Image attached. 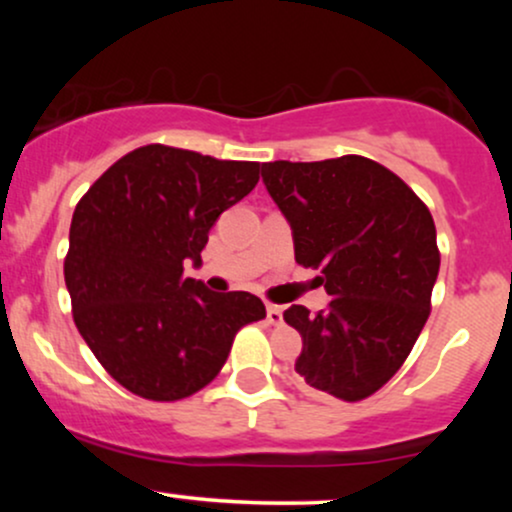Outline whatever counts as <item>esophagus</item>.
<instances>
[{
  "label": "esophagus",
  "instance_id": "esophagus-1",
  "mask_svg": "<svg viewBox=\"0 0 512 512\" xmlns=\"http://www.w3.org/2000/svg\"><path fill=\"white\" fill-rule=\"evenodd\" d=\"M267 320L272 322V325H281V322H284V310H281L279 305H267Z\"/></svg>",
  "mask_w": 512,
  "mask_h": 512
}]
</instances>
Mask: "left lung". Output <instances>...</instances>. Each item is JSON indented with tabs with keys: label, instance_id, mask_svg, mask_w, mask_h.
I'll list each match as a JSON object with an SVG mask.
<instances>
[{
	"label": "left lung",
	"instance_id": "obj_1",
	"mask_svg": "<svg viewBox=\"0 0 512 512\" xmlns=\"http://www.w3.org/2000/svg\"><path fill=\"white\" fill-rule=\"evenodd\" d=\"M289 221L296 262L322 269L330 303L291 305L296 373L317 392L358 402L397 373L431 313L440 255L431 211L392 170L363 156L262 166Z\"/></svg>",
	"mask_w": 512,
	"mask_h": 512
}]
</instances>
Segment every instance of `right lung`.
<instances>
[{
  "label": "right lung",
  "mask_w": 512,
  "mask_h": 512,
  "mask_svg": "<svg viewBox=\"0 0 512 512\" xmlns=\"http://www.w3.org/2000/svg\"><path fill=\"white\" fill-rule=\"evenodd\" d=\"M257 180L260 163L149 144L113 163L76 204L64 260L74 322L134 395H195L223 368L240 327L267 315L248 291L216 293L185 276L187 264H202L216 219Z\"/></svg>",
  "instance_id": "right-lung-1"
}]
</instances>
